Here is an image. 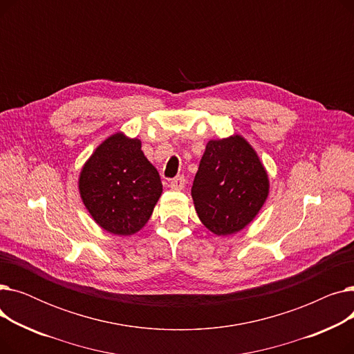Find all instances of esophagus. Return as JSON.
Here are the masks:
<instances>
[{"instance_id": "34e87169", "label": "esophagus", "mask_w": 354, "mask_h": 354, "mask_svg": "<svg viewBox=\"0 0 354 354\" xmlns=\"http://www.w3.org/2000/svg\"><path fill=\"white\" fill-rule=\"evenodd\" d=\"M185 178L182 176V175H179V176H176V178H174L171 182H169V187L174 189V191H180V189H183V187H185Z\"/></svg>"}]
</instances>
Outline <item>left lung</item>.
<instances>
[{
	"mask_svg": "<svg viewBox=\"0 0 354 354\" xmlns=\"http://www.w3.org/2000/svg\"><path fill=\"white\" fill-rule=\"evenodd\" d=\"M268 188V175L255 151L235 135L208 142L191 194L202 224L216 235H231L255 218Z\"/></svg>",
	"mask_w": 354,
	"mask_h": 354,
	"instance_id": "1",
	"label": "left lung"
}]
</instances>
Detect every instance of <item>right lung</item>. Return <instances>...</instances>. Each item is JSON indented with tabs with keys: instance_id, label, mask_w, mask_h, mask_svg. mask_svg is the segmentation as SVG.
Returning a JSON list of instances; mask_svg holds the SVG:
<instances>
[{
	"instance_id": "1",
	"label": "right lung",
	"mask_w": 354,
	"mask_h": 354,
	"mask_svg": "<svg viewBox=\"0 0 354 354\" xmlns=\"http://www.w3.org/2000/svg\"><path fill=\"white\" fill-rule=\"evenodd\" d=\"M139 139L123 133L107 138L83 166L79 189L87 211L115 235H132L151 218L162 194L156 167Z\"/></svg>"
}]
</instances>
